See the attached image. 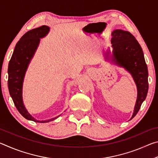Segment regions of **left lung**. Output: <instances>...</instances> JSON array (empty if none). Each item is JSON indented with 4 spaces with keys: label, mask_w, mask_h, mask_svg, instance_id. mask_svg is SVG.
Returning <instances> with one entry per match:
<instances>
[{
    "label": "left lung",
    "mask_w": 158,
    "mask_h": 158,
    "mask_svg": "<svg viewBox=\"0 0 158 158\" xmlns=\"http://www.w3.org/2000/svg\"><path fill=\"white\" fill-rule=\"evenodd\" d=\"M112 54L109 48L104 52L105 59L125 69L134 79L137 89V98L131 119L138 113L148 90V73L143 50L130 32L116 29L111 33ZM111 56H110V54Z\"/></svg>",
    "instance_id": "obj_1"
}]
</instances>
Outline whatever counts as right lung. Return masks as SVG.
<instances>
[{
  "instance_id": "right-lung-1",
  "label": "right lung",
  "mask_w": 158,
  "mask_h": 158,
  "mask_svg": "<svg viewBox=\"0 0 158 158\" xmlns=\"http://www.w3.org/2000/svg\"><path fill=\"white\" fill-rule=\"evenodd\" d=\"M50 28L47 26L32 29L21 37L15 46L8 65V89L10 95L19 112L25 118L37 123H47L60 115L46 121H37L28 113L23 101V83L26 70L38 48L40 39L47 35Z\"/></svg>"
}]
</instances>
